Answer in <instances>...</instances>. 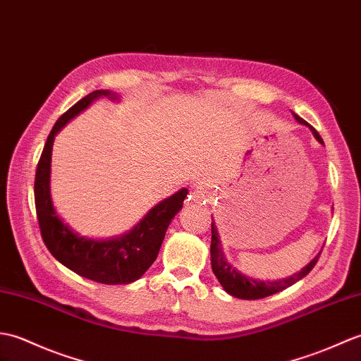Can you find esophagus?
Segmentation results:
<instances>
[{
	"mask_svg": "<svg viewBox=\"0 0 361 361\" xmlns=\"http://www.w3.org/2000/svg\"><path fill=\"white\" fill-rule=\"evenodd\" d=\"M190 201L195 204H205L208 201V197L202 190H195L190 193Z\"/></svg>",
	"mask_w": 361,
	"mask_h": 361,
	"instance_id": "obj_1",
	"label": "esophagus"
}]
</instances>
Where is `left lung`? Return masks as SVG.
Segmentation results:
<instances>
[{
  "mask_svg": "<svg viewBox=\"0 0 361 361\" xmlns=\"http://www.w3.org/2000/svg\"><path fill=\"white\" fill-rule=\"evenodd\" d=\"M293 117L296 118V122L301 123V125H306L310 128V131L314 133L315 139L323 143L322 135H319L314 128L310 125H307V122H304V120L296 116L295 113H292ZM210 253H212V269H213V274L214 276L218 278V281L221 283V286L224 287V290L227 293H230L231 296H235V298H241V300H261V298H266V296H270L274 293L281 292L287 287H290L292 284H295L296 281H300L304 276H306L309 271L315 267V264L319 258V252L314 259H312L306 267H302L298 274H295L289 278H284V279H279V281H261V279H255L250 276H245L243 275L241 271H239L236 267L231 266V264L226 259V256H224L222 252V245H221V239H219V233H218V228H216L214 222L212 219V245H210Z\"/></svg>",
  "mask_w": 361,
  "mask_h": 361,
  "instance_id": "1",
  "label": "left lung"
}]
</instances>
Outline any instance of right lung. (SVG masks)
Wrapping results in <instances>:
<instances>
[{
	"mask_svg": "<svg viewBox=\"0 0 361 361\" xmlns=\"http://www.w3.org/2000/svg\"><path fill=\"white\" fill-rule=\"evenodd\" d=\"M99 97L118 100V95L97 90L78 100L69 108L47 135L42 157L38 160L35 173V208L42 238L47 250L63 266L75 271L77 275L100 284H130L139 279L157 258L165 231L171 219L178 213L188 190L182 188L178 193L164 199L151 208L137 226L126 235L113 239H90L77 235L68 224L60 219L51 199V156L57 133L80 111L87 108Z\"/></svg>",
	"mask_w": 361,
	"mask_h": 361,
	"instance_id": "add662e5",
	"label": "right lung"
}]
</instances>
